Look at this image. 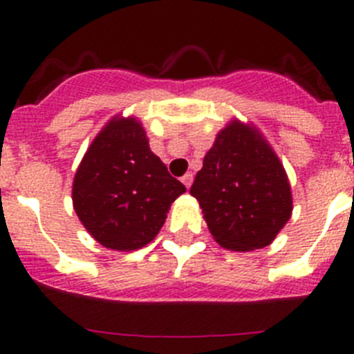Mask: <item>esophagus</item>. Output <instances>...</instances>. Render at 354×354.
Wrapping results in <instances>:
<instances>
[{"mask_svg":"<svg viewBox=\"0 0 354 354\" xmlns=\"http://www.w3.org/2000/svg\"><path fill=\"white\" fill-rule=\"evenodd\" d=\"M180 180H183L184 186H186L187 189H189V186H192V184H193V174H189V171H187L186 175H183V179H180Z\"/></svg>","mask_w":354,"mask_h":354,"instance_id":"34e87169","label":"esophagus"}]
</instances>
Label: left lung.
<instances>
[{"label":"left lung","instance_id":"1","mask_svg":"<svg viewBox=\"0 0 354 354\" xmlns=\"http://www.w3.org/2000/svg\"><path fill=\"white\" fill-rule=\"evenodd\" d=\"M189 193L216 243L236 252L271 245L292 214L283 165L257 127L241 120L216 134Z\"/></svg>","mask_w":354,"mask_h":354}]
</instances>
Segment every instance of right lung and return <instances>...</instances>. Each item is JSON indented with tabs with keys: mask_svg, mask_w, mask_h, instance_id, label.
<instances>
[{
	"mask_svg": "<svg viewBox=\"0 0 354 354\" xmlns=\"http://www.w3.org/2000/svg\"><path fill=\"white\" fill-rule=\"evenodd\" d=\"M186 192L150 150L134 117H115L95 136L72 183V204L102 246L131 252L158 236L171 202Z\"/></svg>",
	"mask_w": 354,
	"mask_h": 354,
	"instance_id": "add662e5",
	"label": "right lung"
}]
</instances>
